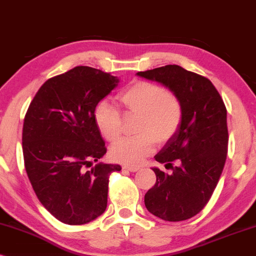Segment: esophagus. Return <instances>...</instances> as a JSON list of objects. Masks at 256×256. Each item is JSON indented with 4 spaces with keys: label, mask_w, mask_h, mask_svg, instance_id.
<instances>
[{
    "label": "esophagus",
    "mask_w": 256,
    "mask_h": 256,
    "mask_svg": "<svg viewBox=\"0 0 256 256\" xmlns=\"http://www.w3.org/2000/svg\"><path fill=\"white\" fill-rule=\"evenodd\" d=\"M122 168L124 170H128V171H130V172H136V171H138L139 170V168L138 166H130V165H125V166H122Z\"/></svg>",
    "instance_id": "esophagus-1"
}]
</instances>
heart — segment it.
Here are the masks:
<instances>
[{"label":"heart","instance_id":"1","mask_svg":"<svg viewBox=\"0 0 256 256\" xmlns=\"http://www.w3.org/2000/svg\"><path fill=\"white\" fill-rule=\"evenodd\" d=\"M119 100L128 114L139 116L134 128L138 134L112 146L111 158L126 165H139L154 151L156 142L166 144L179 131L184 119L182 100L162 85L148 80L134 82L120 94ZM94 120L106 140L114 142L120 138L122 118L114 105H98Z\"/></svg>","mask_w":256,"mask_h":256}]
</instances>
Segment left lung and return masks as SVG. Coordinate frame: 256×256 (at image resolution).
<instances>
[{"label": "left lung", "instance_id": "8db88e82", "mask_svg": "<svg viewBox=\"0 0 256 256\" xmlns=\"http://www.w3.org/2000/svg\"><path fill=\"white\" fill-rule=\"evenodd\" d=\"M138 74L168 86L184 104L179 131L154 156L172 173L153 168L156 180L145 194V206L165 221L188 220L210 202L226 162V106L208 78L179 66Z\"/></svg>", "mask_w": 256, "mask_h": 256}]
</instances>
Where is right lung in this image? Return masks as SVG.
<instances>
[{
  "label": "right lung",
  "instance_id": "right-lung-1",
  "mask_svg": "<svg viewBox=\"0 0 256 256\" xmlns=\"http://www.w3.org/2000/svg\"><path fill=\"white\" fill-rule=\"evenodd\" d=\"M117 83L111 74L76 66L49 78L26 114V174L40 204L63 224H84L103 214L108 178L122 170L100 162L86 171L106 153L94 110Z\"/></svg>",
  "mask_w": 256,
  "mask_h": 256
}]
</instances>
